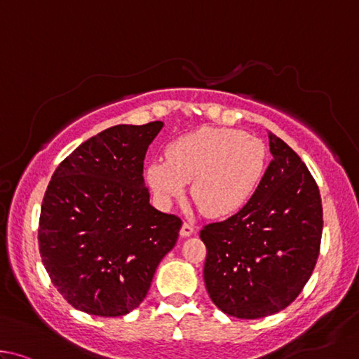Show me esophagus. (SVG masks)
<instances>
[{
	"instance_id": "obj_1",
	"label": "esophagus",
	"mask_w": 359,
	"mask_h": 359,
	"mask_svg": "<svg viewBox=\"0 0 359 359\" xmlns=\"http://www.w3.org/2000/svg\"><path fill=\"white\" fill-rule=\"evenodd\" d=\"M192 233H194V227H192V225L184 222L183 227H181V230H180V235L183 236V238H187V236H191Z\"/></svg>"
}]
</instances>
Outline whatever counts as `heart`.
<instances>
[{"label": "heart", "mask_w": 359, "mask_h": 359, "mask_svg": "<svg viewBox=\"0 0 359 359\" xmlns=\"http://www.w3.org/2000/svg\"><path fill=\"white\" fill-rule=\"evenodd\" d=\"M167 161L154 159L147 168L149 189L163 206L191 197L205 216L229 217L246 205L263 180L266 148L246 132L203 128L168 144Z\"/></svg>", "instance_id": "heart-1"}]
</instances>
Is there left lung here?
<instances>
[{"label": "left lung", "instance_id": "left-lung-1", "mask_svg": "<svg viewBox=\"0 0 359 359\" xmlns=\"http://www.w3.org/2000/svg\"><path fill=\"white\" fill-rule=\"evenodd\" d=\"M269 162L252 198L222 222L205 225L203 278L227 316L262 318L294 301L316 266L323 210L316 180L288 144L268 132Z\"/></svg>", "mask_w": 359, "mask_h": 359}]
</instances>
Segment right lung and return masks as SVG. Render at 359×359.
<instances>
[{
	"label": "right lung",
	"instance_id": "1",
	"mask_svg": "<svg viewBox=\"0 0 359 359\" xmlns=\"http://www.w3.org/2000/svg\"><path fill=\"white\" fill-rule=\"evenodd\" d=\"M163 128L118 124L75 148L50 180L39 219L42 263L62 298L99 317L140 306L181 219L149 205L143 161Z\"/></svg>",
	"mask_w": 359,
	"mask_h": 359
}]
</instances>
